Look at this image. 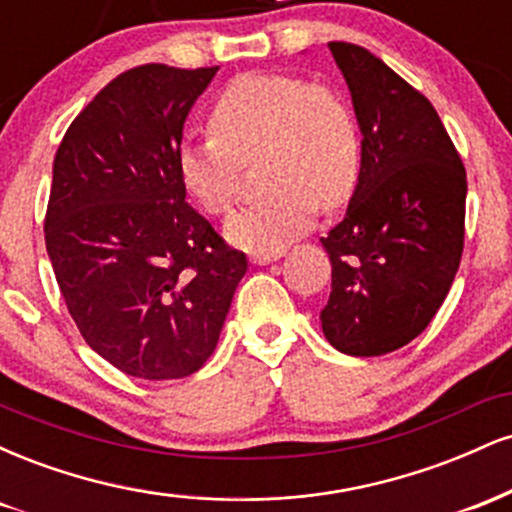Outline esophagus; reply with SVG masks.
<instances>
[{
  "mask_svg": "<svg viewBox=\"0 0 512 512\" xmlns=\"http://www.w3.org/2000/svg\"><path fill=\"white\" fill-rule=\"evenodd\" d=\"M281 255H284V252H281V250H276V252H252L250 262H252V264H260V267H262V264L276 262Z\"/></svg>",
  "mask_w": 512,
  "mask_h": 512,
  "instance_id": "1",
  "label": "esophagus"
}]
</instances>
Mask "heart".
<instances>
[{"label":"heart","instance_id":"b5f03b06","mask_svg":"<svg viewBox=\"0 0 512 512\" xmlns=\"http://www.w3.org/2000/svg\"><path fill=\"white\" fill-rule=\"evenodd\" d=\"M211 132L185 139L175 168L185 192L207 214H226L236 199L243 163L262 156L272 190L226 221V238L240 250L276 252L303 236L322 207L354 195L361 173V139L354 115L327 88L298 76L243 74L216 98Z\"/></svg>","mask_w":512,"mask_h":512}]
</instances>
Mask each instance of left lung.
<instances>
[{"instance_id": "1", "label": "left lung", "mask_w": 512, "mask_h": 512, "mask_svg": "<svg viewBox=\"0 0 512 512\" xmlns=\"http://www.w3.org/2000/svg\"><path fill=\"white\" fill-rule=\"evenodd\" d=\"M361 129V173L322 248L332 293L322 332L349 356H383L426 330L464 245L467 173L426 96L383 60L330 43Z\"/></svg>"}]
</instances>
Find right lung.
I'll return each instance as SVG.
<instances>
[{
	"instance_id": "obj_1",
	"label": "right lung",
	"mask_w": 512,
	"mask_h": 512,
	"mask_svg": "<svg viewBox=\"0 0 512 512\" xmlns=\"http://www.w3.org/2000/svg\"><path fill=\"white\" fill-rule=\"evenodd\" d=\"M216 72L129 69L76 115L52 163L45 245L62 298L86 344L134 378L197 373L248 272L185 202L175 168Z\"/></svg>"
}]
</instances>
